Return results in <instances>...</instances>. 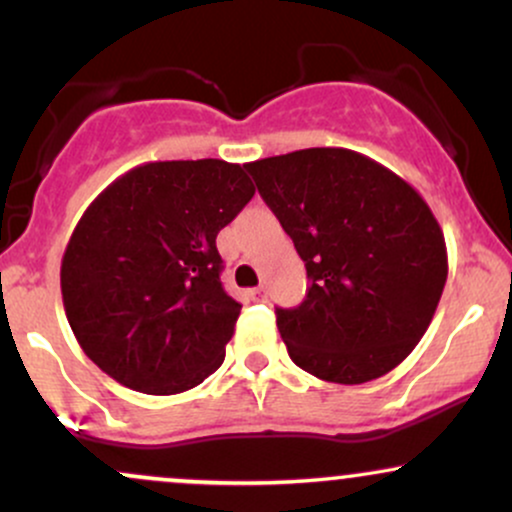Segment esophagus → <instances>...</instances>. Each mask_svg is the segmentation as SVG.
I'll return each instance as SVG.
<instances>
[{
    "label": "esophagus",
    "mask_w": 512,
    "mask_h": 512,
    "mask_svg": "<svg viewBox=\"0 0 512 512\" xmlns=\"http://www.w3.org/2000/svg\"><path fill=\"white\" fill-rule=\"evenodd\" d=\"M264 296H267V291H264V289H250L248 291L250 301H264Z\"/></svg>",
    "instance_id": "esophagus-1"
}]
</instances>
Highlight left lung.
<instances>
[{"mask_svg": "<svg viewBox=\"0 0 512 512\" xmlns=\"http://www.w3.org/2000/svg\"><path fill=\"white\" fill-rule=\"evenodd\" d=\"M289 233L310 286L276 310L291 361L315 378L361 385L421 342L448 279L443 228L426 199L383 163L339 146L248 163Z\"/></svg>", "mask_w": 512, "mask_h": 512, "instance_id": "left-lung-1", "label": "left lung"}]
</instances>
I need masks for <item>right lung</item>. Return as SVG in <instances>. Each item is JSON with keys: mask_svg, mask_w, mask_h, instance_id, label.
Instances as JSON below:
<instances>
[{"mask_svg": "<svg viewBox=\"0 0 512 512\" xmlns=\"http://www.w3.org/2000/svg\"><path fill=\"white\" fill-rule=\"evenodd\" d=\"M255 195L240 163L154 161L88 204L62 255V303L103 373L178 395L226 356L240 303L221 286L216 236Z\"/></svg>", "mask_w": 512, "mask_h": 512, "instance_id": "obj_1", "label": "right lung"}]
</instances>
